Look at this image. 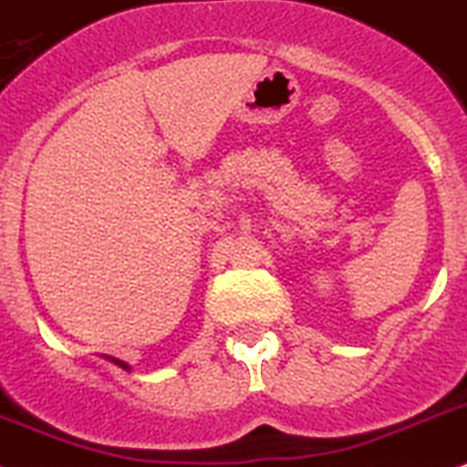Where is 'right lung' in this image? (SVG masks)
<instances>
[{"instance_id":"obj_1","label":"right lung","mask_w":467,"mask_h":467,"mask_svg":"<svg viewBox=\"0 0 467 467\" xmlns=\"http://www.w3.org/2000/svg\"><path fill=\"white\" fill-rule=\"evenodd\" d=\"M113 361H115V364H118V366H122V368H130V366H127L125 361H119V358H113Z\"/></svg>"}]
</instances>
